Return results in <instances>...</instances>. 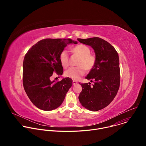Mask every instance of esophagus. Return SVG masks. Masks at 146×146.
Segmentation results:
<instances>
[{
	"mask_svg": "<svg viewBox=\"0 0 146 146\" xmlns=\"http://www.w3.org/2000/svg\"><path fill=\"white\" fill-rule=\"evenodd\" d=\"M72 84H73V86H74V85H76V84H77V81H74V80H73V81H72Z\"/></svg>",
	"mask_w": 146,
	"mask_h": 146,
	"instance_id": "34e87169",
	"label": "esophagus"
}]
</instances>
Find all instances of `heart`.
Instances as JSON below:
<instances>
[{"label": "heart", "instance_id": "1", "mask_svg": "<svg viewBox=\"0 0 146 146\" xmlns=\"http://www.w3.org/2000/svg\"><path fill=\"white\" fill-rule=\"evenodd\" d=\"M72 51L80 56L77 63L78 66L72 67L68 69L65 72V76L77 80L84 75L86 69L90 70L93 68L96 62V57L91 54L90 48L84 44H79L74 47ZM59 58L62 66L66 68L69 66L68 52L66 50H63L60 53Z\"/></svg>", "mask_w": 146, "mask_h": 146}]
</instances>
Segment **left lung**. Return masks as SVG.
<instances>
[{
    "label": "left lung",
    "mask_w": 146,
    "mask_h": 146,
    "mask_svg": "<svg viewBox=\"0 0 146 146\" xmlns=\"http://www.w3.org/2000/svg\"><path fill=\"white\" fill-rule=\"evenodd\" d=\"M79 42L91 46L94 50L96 62L86 77L94 82L80 83L82 87L78 99L83 107L96 111L108 106L119 90L120 69L118 53L107 41L99 37L77 38Z\"/></svg>",
    "instance_id": "8db88e82"
}]
</instances>
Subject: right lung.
Instances as JSON below:
<instances>
[{
  "label": "right lung",
  "mask_w": 146,
  "mask_h": 146,
  "mask_svg": "<svg viewBox=\"0 0 146 146\" xmlns=\"http://www.w3.org/2000/svg\"><path fill=\"white\" fill-rule=\"evenodd\" d=\"M77 44L72 39L46 38L40 40L26 54L23 62L24 90L37 108L50 111L58 108L72 86V80L64 78L51 81L53 73L64 72L59 54L68 44Z\"/></svg>",
  "instance_id": "add662e5"
}]
</instances>
